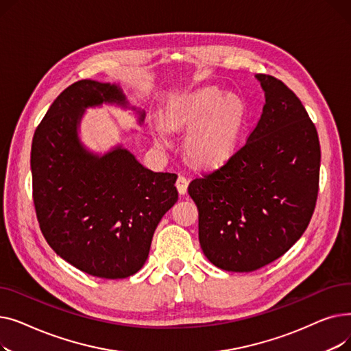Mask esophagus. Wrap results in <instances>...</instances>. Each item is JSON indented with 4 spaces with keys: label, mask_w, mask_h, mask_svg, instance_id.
I'll return each mask as SVG.
<instances>
[{
    "label": "esophagus",
    "mask_w": 351,
    "mask_h": 351,
    "mask_svg": "<svg viewBox=\"0 0 351 351\" xmlns=\"http://www.w3.org/2000/svg\"><path fill=\"white\" fill-rule=\"evenodd\" d=\"M188 185H189V180L185 176H179L176 180V189L180 195H185L188 191Z\"/></svg>",
    "instance_id": "34e87169"
}]
</instances>
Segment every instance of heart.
Segmentation results:
<instances>
[{
	"mask_svg": "<svg viewBox=\"0 0 351 351\" xmlns=\"http://www.w3.org/2000/svg\"><path fill=\"white\" fill-rule=\"evenodd\" d=\"M166 123L189 129L185 152L197 166H217L237 151L247 125V108L242 98L226 95L215 86L196 89L175 99L166 109ZM158 145H168V132L162 121H154Z\"/></svg>",
	"mask_w": 351,
	"mask_h": 351,
	"instance_id": "obj_1",
	"label": "heart"
}]
</instances>
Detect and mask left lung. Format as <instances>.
I'll list each match as a JSON object with an SVG mask.
<instances>
[{"mask_svg":"<svg viewBox=\"0 0 351 351\" xmlns=\"http://www.w3.org/2000/svg\"><path fill=\"white\" fill-rule=\"evenodd\" d=\"M256 78L266 104L246 143L188 188L199 212L200 247L228 271H253L283 256L307 229L319 193L315 123L280 80Z\"/></svg>","mask_w":351,"mask_h":351,"instance_id":"1","label":"left lung"}]
</instances>
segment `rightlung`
Listing matches in <instances>:
<instances>
[{
  "label": "right lung",
  "instance_id": "right-lung-1",
  "mask_svg": "<svg viewBox=\"0 0 351 351\" xmlns=\"http://www.w3.org/2000/svg\"><path fill=\"white\" fill-rule=\"evenodd\" d=\"M104 102L128 104L118 85L90 80L52 102L32 138V197L55 253L90 276L123 279L145 265L158 223L178 200V175L152 172L122 146L102 156L86 151L81 118Z\"/></svg>",
  "mask_w": 351,
  "mask_h": 351
}]
</instances>
